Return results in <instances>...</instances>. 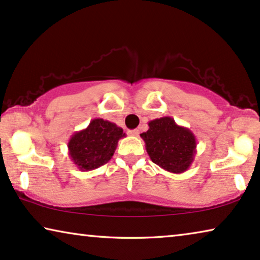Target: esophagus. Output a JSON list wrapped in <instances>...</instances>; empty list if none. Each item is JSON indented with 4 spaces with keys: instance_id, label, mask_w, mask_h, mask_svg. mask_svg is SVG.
Instances as JSON below:
<instances>
[{
    "instance_id": "esophagus-1",
    "label": "esophagus",
    "mask_w": 260,
    "mask_h": 260,
    "mask_svg": "<svg viewBox=\"0 0 260 260\" xmlns=\"http://www.w3.org/2000/svg\"><path fill=\"white\" fill-rule=\"evenodd\" d=\"M139 133H140V131H139V129H132V131H128V134L131 135V137H138Z\"/></svg>"
}]
</instances>
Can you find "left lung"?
<instances>
[{"label": "left lung", "instance_id": "obj_1", "mask_svg": "<svg viewBox=\"0 0 260 260\" xmlns=\"http://www.w3.org/2000/svg\"><path fill=\"white\" fill-rule=\"evenodd\" d=\"M148 127L140 137L152 161L171 173L187 171L197 154V139L192 131L179 126L171 116L152 120Z\"/></svg>", "mask_w": 260, "mask_h": 260}]
</instances>
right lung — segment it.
<instances>
[{"label": "right lung", "instance_id": "obj_1", "mask_svg": "<svg viewBox=\"0 0 260 260\" xmlns=\"http://www.w3.org/2000/svg\"><path fill=\"white\" fill-rule=\"evenodd\" d=\"M121 127L104 119H93L87 128L75 132L68 141V154L80 171H93L107 164L118 141L125 138Z\"/></svg>", "mask_w": 260, "mask_h": 260}]
</instances>
